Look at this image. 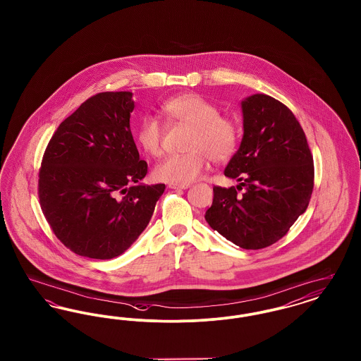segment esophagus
<instances>
[{"mask_svg": "<svg viewBox=\"0 0 361 361\" xmlns=\"http://www.w3.org/2000/svg\"><path fill=\"white\" fill-rule=\"evenodd\" d=\"M169 188L172 189H188L189 184H169Z\"/></svg>", "mask_w": 361, "mask_h": 361, "instance_id": "esophagus-1", "label": "esophagus"}]
</instances>
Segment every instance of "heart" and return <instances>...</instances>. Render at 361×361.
I'll return each instance as SVG.
<instances>
[{"label":"heart","instance_id":"heart-1","mask_svg":"<svg viewBox=\"0 0 361 361\" xmlns=\"http://www.w3.org/2000/svg\"><path fill=\"white\" fill-rule=\"evenodd\" d=\"M162 114L172 124L190 127L187 154L172 155L154 168L155 180L171 184L195 181L208 165L224 162L235 153L240 142V126L230 116L221 115L216 104L197 93H184L166 100ZM164 128L154 116H146L137 128V140L142 150L153 157L164 153Z\"/></svg>","mask_w":361,"mask_h":361}]
</instances>
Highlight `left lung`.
I'll return each instance as SVG.
<instances>
[{
    "label": "left lung",
    "mask_w": 361,
    "mask_h": 361,
    "mask_svg": "<svg viewBox=\"0 0 361 361\" xmlns=\"http://www.w3.org/2000/svg\"><path fill=\"white\" fill-rule=\"evenodd\" d=\"M243 137L224 176L237 187H214L206 221L242 249L281 240L307 209L314 162L307 137L291 109L267 94L242 102Z\"/></svg>",
    "instance_id": "1"
}]
</instances>
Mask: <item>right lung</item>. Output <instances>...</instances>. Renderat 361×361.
Segmentation results:
<instances>
[{
	"mask_svg": "<svg viewBox=\"0 0 361 361\" xmlns=\"http://www.w3.org/2000/svg\"><path fill=\"white\" fill-rule=\"evenodd\" d=\"M131 92L92 96L54 133L39 169L37 195L46 221L68 249L109 259L146 228L165 184L143 185L130 130Z\"/></svg>",
	"mask_w": 361,
	"mask_h": 361,
	"instance_id": "right-lung-1",
	"label": "right lung"
}]
</instances>
